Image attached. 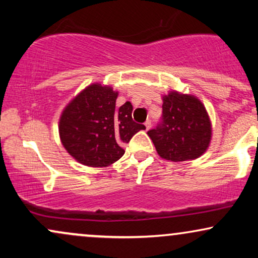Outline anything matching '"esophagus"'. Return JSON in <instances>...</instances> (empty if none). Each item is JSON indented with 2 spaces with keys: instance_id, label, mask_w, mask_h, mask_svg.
Masks as SVG:
<instances>
[{
  "instance_id": "esophagus-1",
  "label": "esophagus",
  "mask_w": 258,
  "mask_h": 258,
  "mask_svg": "<svg viewBox=\"0 0 258 258\" xmlns=\"http://www.w3.org/2000/svg\"><path fill=\"white\" fill-rule=\"evenodd\" d=\"M144 125H146V130L148 131V130H149L150 127H152V121H150V120H147V121H146V123H144Z\"/></svg>"
}]
</instances>
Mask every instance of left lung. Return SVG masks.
Instances as JSON below:
<instances>
[{"label":"left lung","mask_w":258,"mask_h":258,"mask_svg":"<svg viewBox=\"0 0 258 258\" xmlns=\"http://www.w3.org/2000/svg\"><path fill=\"white\" fill-rule=\"evenodd\" d=\"M161 120L148 136L162 159L185 161L199 158L211 141V122L205 106L189 94L164 96Z\"/></svg>","instance_id":"left-lung-1"}]
</instances>
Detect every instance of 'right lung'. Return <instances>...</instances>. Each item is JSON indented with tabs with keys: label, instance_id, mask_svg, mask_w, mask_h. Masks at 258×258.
I'll use <instances>...</instances> for the list:
<instances>
[{
	"label": "right lung",
	"instance_id": "right-lung-1",
	"mask_svg": "<svg viewBox=\"0 0 258 258\" xmlns=\"http://www.w3.org/2000/svg\"><path fill=\"white\" fill-rule=\"evenodd\" d=\"M117 92L100 84L88 86L64 109L59 135L68 153L91 167H105L125 154L123 146L141 130L130 102L115 109Z\"/></svg>",
	"mask_w": 258,
	"mask_h": 258
}]
</instances>
